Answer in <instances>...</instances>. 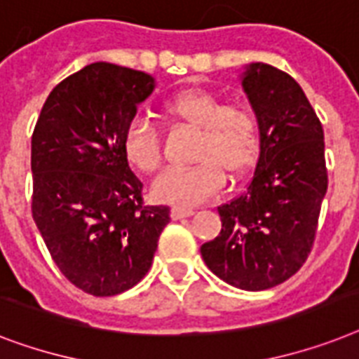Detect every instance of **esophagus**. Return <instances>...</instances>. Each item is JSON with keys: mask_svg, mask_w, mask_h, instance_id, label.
I'll list each match as a JSON object with an SVG mask.
<instances>
[{"mask_svg": "<svg viewBox=\"0 0 359 359\" xmlns=\"http://www.w3.org/2000/svg\"><path fill=\"white\" fill-rule=\"evenodd\" d=\"M191 215H194V211L189 208H172V211H170V217L174 220L185 219V217H191Z\"/></svg>", "mask_w": 359, "mask_h": 359, "instance_id": "1", "label": "esophagus"}]
</instances>
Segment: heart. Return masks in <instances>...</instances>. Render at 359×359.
Listing matches in <instances>:
<instances>
[{"instance_id":"heart-1","label":"heart","mask_w":359,"mask_h":359,"mask_svg":"<svg viewBox=\"0 0 359 359\" xmlns=\"http://www.w3.org/2000/svg\"><path fill=\"white\" fill-rule=\"evenodd\" d=\"M166 116L198 128V159L193 166H172L151 185L157 202L193 208L224 187L228 170L239 176L250 168L259 154V122L248 105L220 103L208 90H182L163 105ZM126 159L137 170L156 172L161 165V139L150 120H131L122 140Z\"/></svg>"}]
</instances>
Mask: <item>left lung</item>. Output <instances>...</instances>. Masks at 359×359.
<instances>
[{
	"label": "left lung",
	"mask_w": 359,
	"mask_h": 359,
	"mask_svg": "<svg viewBox=\"0 0 359 359\" xmlns=\"http://www.w3.org/2000/svg\"><path fill=\"white\" fill-rule=\"evenodd\" d=\"M241 85L259 122L256 172L241 196L219 208L222 229L200 252L220 280L263 291L304 265L328 189L325 131L293 77L250 62Z\"/></svg>",
	"instance_id": "8db88e82"
}]
</instances>
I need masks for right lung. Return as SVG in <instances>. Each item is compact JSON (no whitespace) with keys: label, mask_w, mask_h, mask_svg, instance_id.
<instances>
[{"label":"right lung","mask_w":359,"mask_h":359,"mask_svg":"<svg viewBox=\"0 0 359 359\" xmlns=\"http://www.w3.org/2000/svg\"><path fill=\"white\" fill-rule=\"evenodd\" d=\"M154 88L150 74L94 62L51 90L34 126V224L59 271L94 297L137 285L170 222L168 205H142L122 148Z\"/></svg>","instance_id":"add662e5"}]
</instances>
